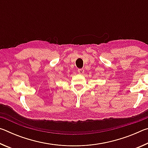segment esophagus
Wrapping results in <instances>:
<instances>
[{
  "instance_id": "obj_1",
  "label": "esophagus",
  "mask_w": 148,
  "mask_h": 148,
  "mask_svg": "<svg viewBox=\"0 0 148 148\" xmlns=\"http://www.w3.org/2000/svg\"><path fill=\"white\" fill-rule=\"evenodd\" d=\"M77 72H78L79 74H83L84 72V70L83 69H80L77 70Z\"/></svg>"
}]
</instances>
